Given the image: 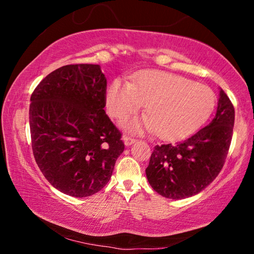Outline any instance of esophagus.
I'll use <instances>...</instances> for the list:
<instances>
[{
    "mask_svg": "<svg viewBox=\"0 0 254 254\" xmlns=\"http://www.w3.org/2000/svg\"><path fill=\"white\" fill-rule=\"evenodd\" d=\"M123 141H124V144L126 145H131V144H133L135 142V139L134 137H132V136H130V135H123Z\"/></svg>",
    "mask_w": 254,
    "mask_h": 254,
    "instance_id": "1",
    "label": "esophagus"
}]
</instances>
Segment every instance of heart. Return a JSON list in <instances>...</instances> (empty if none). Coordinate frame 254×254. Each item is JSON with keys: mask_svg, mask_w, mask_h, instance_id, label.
<instances>
[{"mask_svg": "<svg viewBox=\"0 0 254 254\" xmlns=\"http://www.w3.org/2000/svg\"><path fill=\"white\" fill-rule=\"evenodd\" d=\"M147 104L148 115L131 123L133 130L156 131L161 139L187 135L212 113V89L186 77L161 70H145L133 83L114 79L107 91L106 105L113 118L123 119Z\"/></svg>", "mask_w": 254, "mask_h": 254, "instance_id": "obj_1", "label": "heart"}]
</instances>
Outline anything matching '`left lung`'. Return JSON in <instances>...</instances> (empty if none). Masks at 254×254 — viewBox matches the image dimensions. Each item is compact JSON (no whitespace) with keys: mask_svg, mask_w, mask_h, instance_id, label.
I'll return each mask as SVG.
<instances>
[{"mask_svg":"<svg viewBox=\"0 0 254 254\" xmlns=\"http://www.w3.org/2000/svg\"><path fill=\"white\" fill-rule=\"evenodd\" d=\"M234 106L223 89L214 119L186 140L156 145L145 169L151 187L171 199L198 194L220 174L229 152Z\"/></svg>","mask_w":254,"mask_h":254,"instance_id":"1","label":"left lung"}]
</instances>
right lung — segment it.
I'll return each mask as SVG.
<instances>
[{"label": "right lung", "instance_id": "add662e5", "mask_svg": "<svg viewBox=\"0 0 254 254\" xmlns=\"http://www.w3.org/2000/svg\"><path fill=\"white\" fill-rule=\"evenodd\" d=\"M30 101L32 151L46 179L69 196L100 191L124 150L121 132L104 111L106 78L100 65L58 68Z\"/></svg>", "mask_w": 254, "mask_h": 254}]
</instances>
